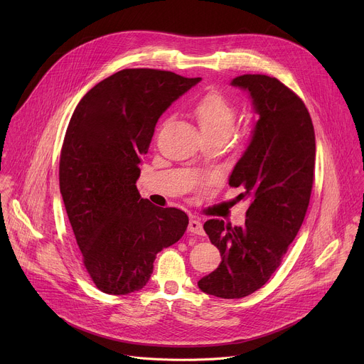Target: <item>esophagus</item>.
<instances>
[{
    "instance_id": "esophagus-1",
    "label": "esophagus",
    "mask_w": 364,
    "mask_h": 364,
    "mask_svg": "<svg viewBox=\"0 0 364 364\" xmlns=\"http://www.w3.org/2000/svg\"><path fill=\"white\" fill-rule=\"evenodd\" d=\"M188 232H191L194 235H204V229H203L201 222L196 220V219H191L188 222Z\"/></svg>"
}]
</instances>
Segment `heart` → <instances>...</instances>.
Returning <instances> with one entry per match:
<instances>
[{
  "instance_id": "b5f03b06",
  "label": "heart",
  "mask_w": 364,
  "mask_h": 364,
  "mask_svg": "<svg viewBox=\"0 0 364 364\" xmlns=\"http://www.w3.org/2000/svg\"><path fill=\"white\" fill-rule=\"evenodd\" d=\"M193 112L204 138H228L235 128L236 111L232 103L222 95H205L196 103Z\"/></svg>"
}]
</instances>
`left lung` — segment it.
Wrapping results in <instances>:
<instances>
[{
	"label": "left lung",
	"mask_w": 364,
	"mask_h": 364,
	"mask_svg": "<svg viewBox=\"0 0 364 364\" xmlns=\"http://www.w3.org/2000/svg\"><path fill=\"white\" fill-rule=\"evenodd\" d=\"M247 92L257 121L250 141L229 177L249 200L243 226L212 219L204 223L222 262L198 281L219 298H243L262 288L279 268L295 239L311 197L316 167V134L304 102L267 75H242L230 82Z\"/></svg>",
	"instance_id": "8db88e82"
}]
</instances>
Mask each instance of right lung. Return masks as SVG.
<instances>
[{
	"label": "right lung",
	"instance_id": "1",
	"mask_svg": "<svg viewBox=\"0 0 364 364\" xmlns=\"http://www.w3.org/2000/svg\"><path fill=\"white\" fill-rule=\"evenodd\" d=\"M200 80L124 69L93 86L70 118L60 154V193L83 264L105 294L144 288L155 256L187 229L184 212L141 198L135 183L160 117Z\"/></svg>",
	"mask_w": 364,
	"mask_h": 364
}]
</instances>
